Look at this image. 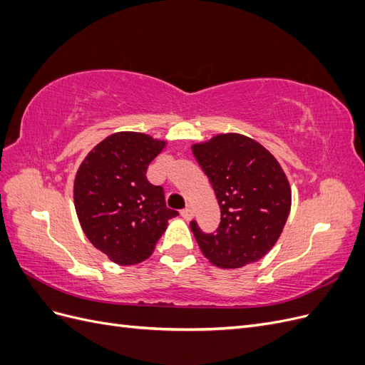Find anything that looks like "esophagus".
<instances>
[{"label":"esophagus","mask_w":365,"mask_h":365,"mask_svg":"<svg viewBox=\"0 0 365 365\" xmlns=\"http://www.w3.org/2000/svg\"><path fill=\"white\" fill-rule=\"evenodd\" d=\"M181 216L185 219V220H190L193 217V210L190 207H185L184 210H181Z\"/></svg>","instance_id":"1"}]
</instances>
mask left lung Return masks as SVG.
Instances as JSON below:
<instances>
[{
    "mask_svg": "<svg viewBox=\"0 0 365 365\" xmlns=\"http://www.w3.org/2000/svg\"><path fill=\"white\" fill-rule=\"evenodd\" d=\"M192 150L220 207L213 233L190 222L202 254L219 268L260 260L279 240L291 210L289 182L279 161L240 134L216 135Z\"/></svg>",
    "mask_w": 365,
    "mask_h": 365,
    "instance_id": "8db88e82",
    "label": "left lung"
}]
</instances>
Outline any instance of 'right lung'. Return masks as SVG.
Listing matches in <instances>:
<instances>
[{"label": "right lung", "instance_id": "right-lung-1", "mask_svg": "<svg viewBox=\"0 0 365 365\" xmlns=\"http://www.w3.org/2000/svg\"><path fill=\"white\" fill-rule=\"evenodd\" d=\"M165 146L140 132H117L88 153L74 180V205L83 233L114 263L135 264L153 252L178 212L161 185L146 178Z\"/></svg>", "mask_w": 365, "mask_h": 365}]
</instances>
